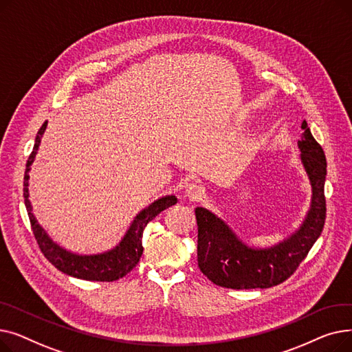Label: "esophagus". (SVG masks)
I'll list each match as a JSON object with an SVG mask.
<instances>
[{
    "label": "esophagus",
    "instance_id": "1",
    "mask_svg": "<svg viewBox=\"0 0 352 352\" xmlns=\"http://www.w3.org/2000/svg\"><path fill=\"white\" fill-rule=\"evenodd\" d=\"M186 195L192 201H199V199L204 198L206 190L202 186H198V184H190V186L186 190Z\"/></svg>",
    "mask_w": 352,
    "mask_h": 352
}]
</instances>
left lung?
<instances>
[{
  "label": "left lung",
  "mask_w": 352,
  "mask_h": 352,
  "mask_svg": "<svg viewBox=\"0 0 352 352\" xmlns=\"http://www.w3.org/2000/svg\"><path fill=\"white\" fill-rule=\"evenodd\" d=\"M298 141L301 162L311 182V207L298 231L271 248H251L211 211L197 207L198 267L215 285L232 289L270 288L288 280L302 263L325 224L327 160L307 121Z\"/></svg>",
  "instance_id": "1"
}]
</instances>
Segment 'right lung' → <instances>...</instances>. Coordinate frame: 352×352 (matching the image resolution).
Here are the masks:
<instances>
[{
  "label": "right lung",
  "mask_w": 352,
  "mask_h": 352,
  "mask_svg": "<svg viewBox=\"0 0 352 352\" xmlns=\"http://www.w3.org/2000/svg\"><path fill=\"white\" fill-rule=\"evenodd\" d=\"M47 128V122L43 124V126L38 129L35 137V144L32 148V153L28 157L27 168L24 174V202L28 211L30 223L32 234L36 239L41 252L47 260L60 271H63L67 275L76 276V278L87 280V281H117L122 276H125L129 271H131L138 263L142 255V232L146 224L154 219L161 211L174 206L177 202L175 195H166L157 201H154L151 206H148L145 210H142L133 224L129 226L126 234L121 239V243L111 251H107L104 254L97 255H78L68 252L67 250L61 248L60 245L55 244L52 239L47 235V232L36 223V219L31 211V204L28 199V173L31 170V164L34 162L36 150H38L41 137Z\"/></svg>",
  "instance_id": "add662e5"
}]
</instances>
